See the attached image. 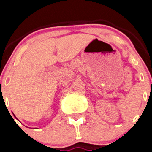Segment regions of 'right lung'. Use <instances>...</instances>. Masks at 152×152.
Segmentation results:
<instances>
[{"mask_svg":"<svg viewBox=\"0 0 152 152\" xmlns=\"http://www.w3.org/2000/svg\"><path fill=\"white\" fill-rule=\"evenodd\" d=\"M13 116H14V115H13Z\"/></svg>","mask_w":152,"mask_h":152,"instance_id":"obj_1","label":"right lung"}]
</instances>
